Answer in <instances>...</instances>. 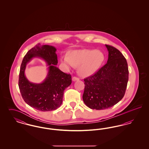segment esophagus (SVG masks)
<instances>
[{
  "label": "esophagus",
  "instance_id": "34e87169",
  "mask_svg": "<svg viewBox=\"0 0 149 149\" xmlns=\"http://www.w3.org/2000/svg\"><path fill=\"white\" fill-rule=\"evenodd\" d=\"M79 80V79L77 78V77H72V80L73 81H77V80Z\"/></svg>",
  "mask_w": 149,
  "mask_h": 149
}]
</instances>
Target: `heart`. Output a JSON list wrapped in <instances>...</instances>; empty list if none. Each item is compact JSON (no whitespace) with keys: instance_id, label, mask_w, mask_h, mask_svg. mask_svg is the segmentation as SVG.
I'll use <instances>...</instances> for the list:
<instances>
[{"instance_id":"b5f03b06","label":"heart","mask_w":149,"mask_h":149,"mask_svg":"<svg viewBox=\"0 0 149 149\" xmlns=\"http://www.w3.org/2000/svg\"><path fill=\"white\" fill-rule=\"evenodd\" d=\"M104 60V55L94 49L74 50L61 57V63L67 68L78 67L79 74L83 77H89L95 74Z\"/></svg>"}]
</instances>
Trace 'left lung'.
<instances>
[{
    "label": "left lung",
    "instance_id": "8db88e82",
    "mask_svg": "<svg viewBox=\"0 0 149 149\" xmlns=\"http://www.w3.org/2000/svg\"><path fill=\"white\" fill-rule=\"evenodd\" d=\"M107 64L84 79L83 99L91 109L102 110L113 106L123 98L128 80L127 61L118 50L106 45Z\"/></svg>",
    "mask_w": 149,
    "mask_h": 149
}]
</instances>
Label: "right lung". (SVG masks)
<instances>
[{"mask_svg": "<svg viewBox=\"0 0 149 149\" xmlns=\"http://www.w3.org/2000/svg\"><path fill=\"white\" fill-rule=\"evenodd\" d=\"M56 49L38 44L29 50L22 62L18 85L23 99L29 106L40 111H51L63 103L64 90L71 84V77L56 66ZM41 58L48 66L47 77L41 84L29 82L25 75L27 64L33 58Z\"/></svg>", "mask_w": 149, "mask_h": 149, "instance_id": "right-lung-1", "label": "right lung"}]
</instances>
